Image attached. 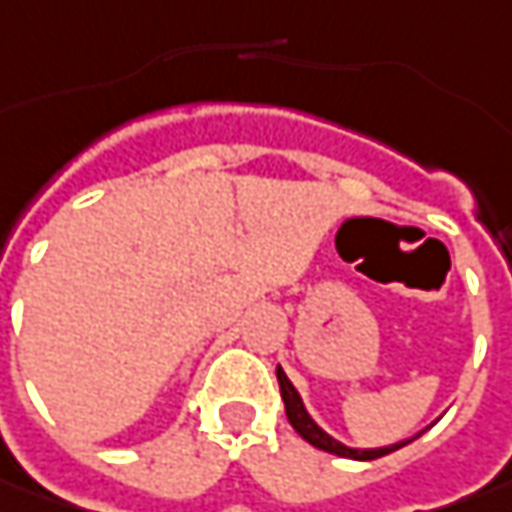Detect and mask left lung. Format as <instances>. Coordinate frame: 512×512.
<instances>
[{
    "mask_svg": "<svg viewBox=\"0 0 512 512\" xmlns=\"http://www.w3.org/2000/svg\"><path fill=\"white\" fill-rule=\"evenodd\" d=\"M278 384H280V398H283V407H286V418H289V424L295 427V433L303 438V441H309L312 447H318L323 453H332V456H341V458H355V461H372V458H381L389 456V453H395V450H401V447H407L410 441H415L418 435L424 433H415L410 438H401V441H395V444H387V447H367V450H361V447H346L344 441H338V438H332V435L323 430L321 424L309 415L306 410V404H303V398H300V392L295 389V384L286 378V372L278 367Z\"/></svg>",
    "mask_w": 512,
    "mask_h": 512,
    "instance_id": "left-lung-1",
    "label": "left lung"
}]
</instances>
